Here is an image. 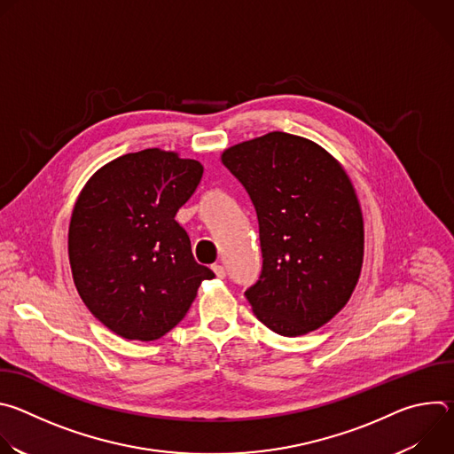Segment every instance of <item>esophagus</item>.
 I'll list each match as a JSON object with an SVG mask.
<instances>
[{
  "instance_id": "34e87169",
  "label": "esophagus",
  "mask_w": 454,
  "mask_h": 454,
  "mask_svg": "<svg viewBox=\"0 0 454 454\" xmlns=\"http://www.w3.org/2000/svg\"><path fill=\"white\" fill-rule=\"evenodd\" d=\"M212 270H214V273H215L217 278H224V277H226V271H224V268H223L221 264H214Z\"/></svg>"
}]
</instances>
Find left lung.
<instances>
[{
  "instance_id": "left-lung-1",
  "label": "left lung",
  "mask_w": 454,
  "mask_h": 454,
  "mask_svg": "<svg viewBox=\"0 0 454 454\" xmlns=\"http://www.w3.org/2000/svg\"><path fill=\"white\" fill-rule=\"evenodd\" d=\"M254 207L262 271L244 293L280 336L325 325L348 301L363 266V214L343 167L317 144L270 133L223 153Z\"/></svg>"
}]
</instances>
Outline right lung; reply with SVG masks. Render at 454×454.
<instances>
[{
    "label": "right lung",
    "instance_id": "right-lung-1",
    "mask_svg": "<svg viewBox=\"0 0 454 454\" xmlns=\"http://www.w3.org/2000/svg\"><path fill=\"white\" fill-rule=\"evenodd\" d=\"M203 177V165L145 149L97 170L75 203L68 253L75 287L125 340L154 341L188 312L212 270L193 261L174 219Z\"/></svg>",
    "mask_w": 454,
    "mask_h": 454
}]
</instances>
